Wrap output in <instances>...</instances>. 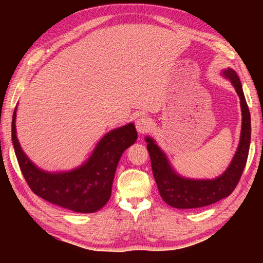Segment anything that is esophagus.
<instances>
[{
  "label": "esophagus",
  "instance_id": "34e87169",
  "mask_svg": "<svg viewBox=\"0 0 263 263\" xmlns=\"http://www.w3.org/2000/svg\"><path fill=\"white\" fill-rule=\"evenodd\" d=\"M136 127H137V131L139 133H141V135L147 133L150 130V127H152V120L147 116L139 117V119H137L136 121Z\"/></svg>",
  "mask_w": 263,
  "mask_h": 263
}]
</instances>
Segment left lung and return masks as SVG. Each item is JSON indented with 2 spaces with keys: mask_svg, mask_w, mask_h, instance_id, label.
I'll list each match as a JSON object with an SVG mask.
<instances>
[{
  "mask_svg": "<svg viewBox=\"0 0 263 263\" xmlns=\"http://www.w3.org/2000/svg\"><path fill=\"white\" fill-rule=\"evenodd\" d=\"M224 74L235 87L241 99L242 132L237 152L230 167L224 174L215 180H189L178 176L172 170L165 154L161 152L152 138H146L147 149L152 160L155 181L157 183L160 197L167 204L178 209H193L205 206L228 197L239 182L244 167L247 165L251 142V115L244 97L241 81L236 72L232 69Z\"/></svg>",
  "mask_w": 263,
  "mask_h": 263,
  "instance_id": "obj_1",
  "label": "left lung"
}]
</instances>
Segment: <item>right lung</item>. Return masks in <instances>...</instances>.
Instances as JSON below:
<instances>
[{
	"instance_id": "add662e5",
	"label": "right lung",
	"mask_w": 263,
	"mask_h": 263,
	"mask_svg": "<svg viewBox=\"0 0 263 263\" xmlns=\"http://www.w3.org/2000/svg\"><path fill=\"white\" fill-rule=\"evenodd\" d=\"M136 140V127L130 123L107 133L85 165L52 174L37 168L22 152L15 135V109L13 111L12 142L27 184L38 197L76 212H95L106 204L121 156Z\"/></svg>"
}]
</instances>
